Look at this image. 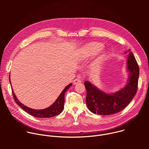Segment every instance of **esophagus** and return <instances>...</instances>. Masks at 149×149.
Masks as SVG:
<instances>
[{"label":"esophagus","mask_w":149,"mask_h":149,"mask_svg":"<svg viewBox=\"0 0 149 149\" xmlns=\"http://www.w3.org/2000/svg\"><path fill=\"white\" fill-rule=\"evenodd\" d=\"M81 80L80 79H79V78H76V79H75L74 80V81H73V84H74V85L77 84H78V83H81Z\"/></svg>","instance_id":"obj_1"}]
</instances>
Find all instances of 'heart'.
I'll return each instance as SVG.
<instances>
[{"label":"heart","mask_w":149,"mask_h":149,"mask_svg":"<svg viewBox=\"0 0 149 149\" xmlns=\"http://www.w3.org/2000/svg\"><path fill=\"white\" fill-rule=\"evenodd\" d=\"M103 48V45L98 42H92L85 47L82 56L84 58H87L94 56L98 54Z\"/></svg>","instance_id":"1"}]
</instances>
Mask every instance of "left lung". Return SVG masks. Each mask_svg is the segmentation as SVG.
<instances>
[{
  "label": "left lung",
  "mask_w": 149,
  "mask_h": 149,
  "mask_svg": "<svg viewBox=\"0 0 149 149\" xmlns=\"http://www.w3.org/2000/svg\"><path fill=\"white\" fill-rule=\"evenodd\" d=\"M128 52L127 70L129 78L123 88L116 93L108 94L98 88L91 82L87 81L84 82L87 91L86 104L93 113L107 116L118 113L129 105L136 95L139 68L133 54L130 49Z\"/></svg>",
  "instance_id": "obj_1"
}]
</instances>
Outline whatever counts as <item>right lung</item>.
I'll return each instance as SVG.
<instances>
[{
	"label": "right lung",
	"instance_id": "obj_1",
	"mask_svg": "<svg viewBox=\"0 0 149 149\" xmlns=\"http://www.w3.org/2000/svg\"><path fill=\"white\" fill-rule=\"evenodd\" d=\"M9 81L10 83V75H9ZM71 86H72L71 83L68 85V86H66V87L63 89V90L60 94V95L57 98L56 101L51 106H49V107L48 108H46L45 109H42V110L32 109L29 107H28L27 106L22 104V102H20L16 98L15 94H14L13 89L12 90L13 96L16 103L26 113H28V114L35 117L50 118V117H52L59 115L63 111V107H64L63 104H64V101H65V94Z\"/></svg>",
	"mask_w": 149,
	"mask_h": 149
}]
</instances>
